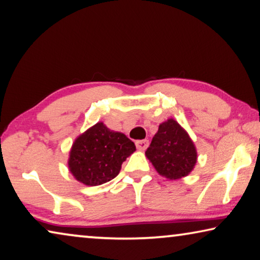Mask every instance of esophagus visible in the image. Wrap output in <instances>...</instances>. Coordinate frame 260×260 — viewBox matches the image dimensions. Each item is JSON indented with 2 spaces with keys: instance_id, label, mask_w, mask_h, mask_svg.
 <instances>
[{
  "instance_id": "34e87169",
  "label": "esophagus",
  "mask_w": 260,
  "mask_h": 260,
  "mask_svg": "<svg viewBox=\"0 0 260 260\" xmlns=\"http://www.w3.org/2000/svg\"><path fill=\"white\" fill-rule=\"evenodd\" d=\"M147 145H149V142H147V139H143V141L136 142V147H137L138 150H145Z\"/></svg>"
}]
</instances>
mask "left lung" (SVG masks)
Returning <instances> with one entry per match:
<instances>
[{
  "label": "left lung",
  "instance_id": "8db88e82",
  "mask_svg": "<svg viewBox=\"0 0 260 260\" xmlns=\"http://www.w3.org/2000/svg\"><path fill=\"white\" fill-rule=\"evenodd\" d=\"M145 155L155 171L170 180L187 177L198 161L194 142L173 118L160 123Z\"/></svg>",
  "mask_w": 260,
  "mask_h": 260
}]
</instances>
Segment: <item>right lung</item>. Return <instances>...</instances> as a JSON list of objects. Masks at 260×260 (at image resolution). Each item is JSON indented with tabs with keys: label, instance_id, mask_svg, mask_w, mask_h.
Here are the masks:
<instances>
[{
	"label": "right lung",
	"instance_id": "right-lung-1",
	"mask_svg": "<svg viewBox=\"0 0 260 260\" xmlns=\"http://www.w3.org/2000/svg\"><path fill=\"white\" fill-rule=\"evenodd\" d=\"M136 151L124 134L108 129L103 122L75 138L69 157V170L79 182L99 186L113 180L123 161Z\"/></svg>",
	"mask_w": 260,
	"mask_h": 260
}]
</instances>
